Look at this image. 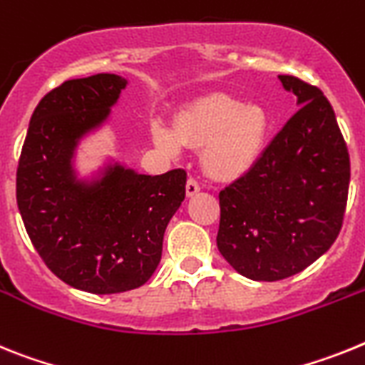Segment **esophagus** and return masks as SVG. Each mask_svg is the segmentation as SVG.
I'll return each instance as SVG.
<instances>
[{
	"instance_id": "obj_1",
	"label": "esophagus",
	"mask_w": 365,
	"mask_h": 365,
	"mask_svg": "<svg viewBox=\"0 0 365 365\" xmlns=\"http://www.w3.org/2000/svg\"><path fill=\"white\" fill-rule=\"evenodd\" d=\"M198 191H200V183L196 182L195 178H189V180H187V183H185V192H187V196H195Z\"/></svg>"
}]
</instances>
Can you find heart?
Returning a JSON list of instances; mask_svg holds the SVG:
<instances>
[{
	"label": "heart",
	"instance_id": "obj_1",
	"mask_svg": "<svg viewBox=\"0 0 365 365\" xmlns=\"http://www.w3.org/2000/svg\"><path fill=\"white\" fill-rule=\"evenodd\" d=\"M152 134L170 154L204 147V170L217 180H235L252 169L264 148L268 115L257 104H242L230 95L211 93L195 101L174 121V134L154 123Z\"/></svg>",
	"mask_w": 365,
	"mask_h": 365
}]
</instances>
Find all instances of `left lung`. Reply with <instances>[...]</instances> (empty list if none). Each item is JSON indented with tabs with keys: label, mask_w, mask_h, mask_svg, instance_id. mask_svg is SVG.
Here are the masks:
<instances>
[{
	"label": "left lung",
	"mask_w": 365,
	"mask_h": 365,
	"mask_svg": "<svg viewBox=\"0 0 365 365\" xmlns=\"http://www.w3.org/2000/svg\"><path fill=\"white\" fill-rule=\"evenodd\" d=\"M279 81L299 110L218 192V252L253 281H281L322 257L340 233L349 192V152L327 97L292 75Z\"/></svg>",
	"instance_id": "obj_1"
}]
</instances>
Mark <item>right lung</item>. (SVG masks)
<instances>
[{"label":"right lung","mask_w":365,"mask_h":365,"mask_svg":"<svg viewBox=\"0 0 365 365\" xmlns=\"http://www.w3.org/2000/svg\"><path fill=\"white\" fill-rule=\"evenodd\" d=\"M126 81L112 73L73 78L38 103L16 170V200L31 242L69 287L134 290L160 264L165 227L185 198L187 173L138 174L123 165L77 182L71 158L103 125Z\"/></svg>","instance_id":"add662e5"}]
</instances>
